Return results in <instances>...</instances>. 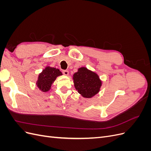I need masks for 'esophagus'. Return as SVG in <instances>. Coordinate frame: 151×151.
Wrapping results in <instances>:
<instances>
[{
	"label": "esophagus",
	"instance_id": "1",
	"mask_svg": "<svg viewBox=\"0 0 151 151\" xmlns=\"http://www.w3.org/2000/svg\"><path fill=\"white\" fill-rule=\"evenodd\" d=\"M63 74H64L65 76H68V74H69V72H68V70H63Z\"/></svg>",
	"mask_w": 151,
	"mask_h": 151
}]
</instances>
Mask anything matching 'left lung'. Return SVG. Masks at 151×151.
<instances>
[{
  "label": "left lung",
  "mask_w": 151,
  "mask_h": 151,
  "mask_svg": "<svg viewBox=\"0 0 151 151\" xmlns=\"http://www.w3.org/2000/svg\"><path fill=\"white\" fill-rule=\"evenodd\" d=\"M75 88L82 96L91 98L97 94L102 86V81L97 73L82 67L73 75Z\"/></svg>",
  "instance_id": "1"
}]
</instances>
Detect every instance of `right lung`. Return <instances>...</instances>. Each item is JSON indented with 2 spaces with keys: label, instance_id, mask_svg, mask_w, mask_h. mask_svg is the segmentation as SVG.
I'll list each match as a JSON object with an SVG mask.
<instances>
[{
  "label": "right lung",
  "instance_id": "1",
  "mask_svg": "<svg viewBox=\"0 0 151 151\" xmlns=\"http://www.w3.org/2000/svg\"><path fill=\"white\" fill-rule=\"evenodd\" d=\"M62 75V73L58 68L47 66L39 74L36 84L38 89L43 92H48L51 89L52 85L57 77Z\"/></svg>",
  "mask_w": 151,
  "mask_h": 151
}]
</instances>
